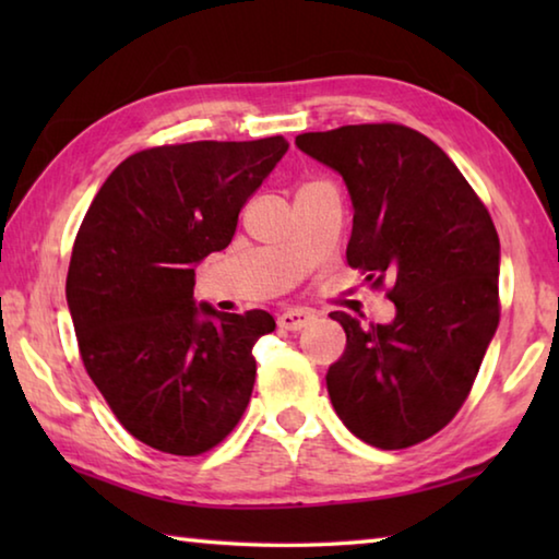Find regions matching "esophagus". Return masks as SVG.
<instances>
[{"mask_svg": "<svg viewBox=\"0 0 559 559\" xmlns=\"http://www.w3.org/2000/svg\"><path fill=\"white\" fill-rule=\"evenodd\" d=\"M313 318L316 316L310 313V310L290 308V310H286V313L278 316V328H283V330H300V328H306Z\"/></svg>", "mask_w": 559, "mask_h": 559, "instance_id": "esophagus-1", "label": "esophagus"}]
</instances>
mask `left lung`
Listing matches in <instances>:
<instances>
[{
	"label": "left lung",
	"mask_w": 559,
	"mask_h": 559,
	"mask_svg": "<svg viewBox=\"0 0 559 559\" xmlns=\"http://www.w3.org/2000/svg\"><path fill=\"white\" fill-rule=\"evenodd\" d=\"M302 153L343 175L355 206L347 263L396 306L390 325L330 313L347 345L328 370L345 427L406 449L456 416L500 318V241L486 204L427 135L396 122L302 132Z\"/></svg>",
	"instance_id": "obj_1"
}]
</instances>
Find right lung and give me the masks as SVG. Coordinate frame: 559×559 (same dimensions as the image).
<instances>
[{
  "label": "right lung",
  "instance_id": "add662e5",
  "mask_svg": "<svg viewBox=\"0 0 559 559\" xmlns=\"http://www.w3.org/2000/svg\"><path fill=\"white\" fill-rule=\"evenodd\" d=\"M286 150L281 135L140 150L83 216L66 278L81 359L147 447L200 456L246 412L251 349L276 320L194 306V266L231 243L241 206Z\"/></svg>",
  "mask_w": 559,
  "mask_h": 559
}]
</instances>
